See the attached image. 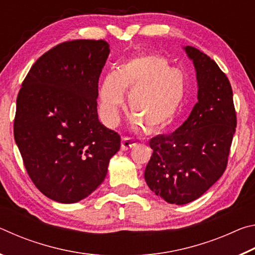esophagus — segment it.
I'll list each match as a JSON object with an SVG mask.
<instances>
[{"label": "esophagus", "instance_id": "1", "mask_svg": "<svg viewBox=\"0 0 255 255\" xmlns=\"http://www.w3.org/2000/svg\"><path fill=\"white\" fill-rule=\"evenodd\" d=\"M137 144L136 140L130 139V138H127V137H123L122 139V149L123 150H127L129 148L133 147Z\"/></svg>", "mask_w": 255, "mask_h": 255}]
</instances>
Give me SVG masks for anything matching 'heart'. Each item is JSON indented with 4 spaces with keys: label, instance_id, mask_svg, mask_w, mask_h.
Instances as JSON below:
<instances>
[{
    "label": "heart",
    "instance_id": "b5f03b06",
    "mask_svg": "<svg viewBox=\"0 0 255 255\" xmlns=\"http://www.w3.org/2000/svg\"><path fill=\"white\" fill-rule=\"evenodd\" d=\"M126 90H130L127 103L132 125L155 133L173 122L184 98V81L164 56L144 54L129 58L114 74H108L101 84L99 108L108 126L118 124L123 91Z\"/></svg>",
    "mask_w": 255,
    "mask_h": 255
}]
</instances>
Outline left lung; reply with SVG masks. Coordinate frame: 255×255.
Wrapping results in <instances>:
<instances>
[{
  "instance_id": "obj_1",
  "label": "left lung",
  "mask_w": 255,
  "mask_h": 255,
  "mask_svg": "<svg viewBox=\"0 0 255 255\" xmlns=\"http://www.w3.org/2000/svg\"><path fill=\"white\" fill-rule=\"evenodd\" d=\"M184 49L196 67L198 102L173 133L149 140L153 154L145 169L149 189L175 205L198 199L223 175L237 124L225 73L199 49Z\"/></svg>"
}]
</instances>
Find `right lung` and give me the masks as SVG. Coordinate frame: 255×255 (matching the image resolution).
Here are the masks:
<instances>
[{"label":"right lung","mask_w":255,"mask_h":255,"mask_svg":"<svg viewBox=\"0 0 255 255\" xmlns=\"http://www.w3.org/2000/svg\"><path fill=\"white\" fill-rule=\"evenodd\" d=\"M109 45L76 39L53 47L22 82L14 139L37 189L63 204L77 202L105 180L120 148L118 132L99 122V77Z\"/></svg>","instance_id":"obj_1"}]
</instances>
